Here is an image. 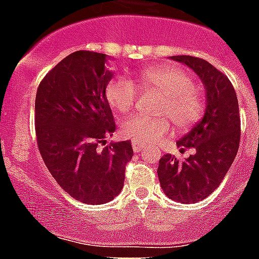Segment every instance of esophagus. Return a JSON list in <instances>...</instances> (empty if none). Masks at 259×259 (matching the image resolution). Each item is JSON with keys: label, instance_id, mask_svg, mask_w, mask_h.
I'll return each mask as SVG.
<instances>
[{"label": "esophagus", "instance_id": "esophagus-1", "mask_svg": "<svg viewBox=\"0 0 259 259\" xmlns=\"http://www.w3.org/2000/svg\"><path fill=\"white\" fill-rule=\"evenodd\" d=\"M132 147H133L134 153H141V150L145 147V145L141 142H137V141H133V143H132Z\"/></svg>", "mask_w": 259, "mask_h": 259}]
</instances>
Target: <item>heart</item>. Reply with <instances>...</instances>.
Masks as SVG:
<instances>
[{
  "label": "heart",
  "instance_id": "1",
  "mask_svg": "<svg viewBox=\"0 0 259 259\" xmlns=\"http://www.w3.org/2000/svg\"><path fill=\"white\" fill-rule=\"evenodd\" d=\"M138 85L143 91H155L164 96L159 113L170 117L179 129H188L199 121L204 110L203 95L195 88L193 77L186 69L177 66H150L137 75ZM105 97L116 113L133 109L138 97V88L129 77L116 76L105 87ZM126 138L141 143H156L170 133L166 117L133 114L121 123Z\"/></svg>",
  "mask_w": 259,
  "mask_h": 259
}]
</instances>
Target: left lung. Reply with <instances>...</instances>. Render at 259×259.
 Listing matches in <instances>:
<instances>
[{
	"label": "left lung",
	"instance_id": "1",
	"mask_svg": "<svg viewBox=\"0 0 259 259\" xmlns=\"http://www.w3.org/2000/svg\"><path fill=\"white\" fill-rule=\"evenodd\" d=\"M196 73L207 96L205 112L199 123L177 142L180 151L195 149L186 160L163 155L158 178L167 197L193 204L216 190L227 175L238 151L241 119L238 100L232 82L207 60L190 55L171 56Z\"/></svg>",
	"mask_w": 259,
	"mask_h": 259
}]
</instances>
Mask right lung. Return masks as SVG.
I'll use <instances>...</instances> for the list:
<instances>
[{
    "label": "right lung",
    "instance_id": "right-lung-1",
    "mask_svg": "<svg viewBox=\"0 0 259 259\" xmlns=\"http://www.w3.org/2000/svg\"><path fill=\"white\" fill-rule=\"evenodd\" d=\"M108 56L76 51L43 77L35 97V133L43 162L63 190L85 204L121 192L130 141L106 145L116 123L105 97Z\"/></svg>",
    "mask_w": 259,
    "mask_h": 259
}]
</instances>
